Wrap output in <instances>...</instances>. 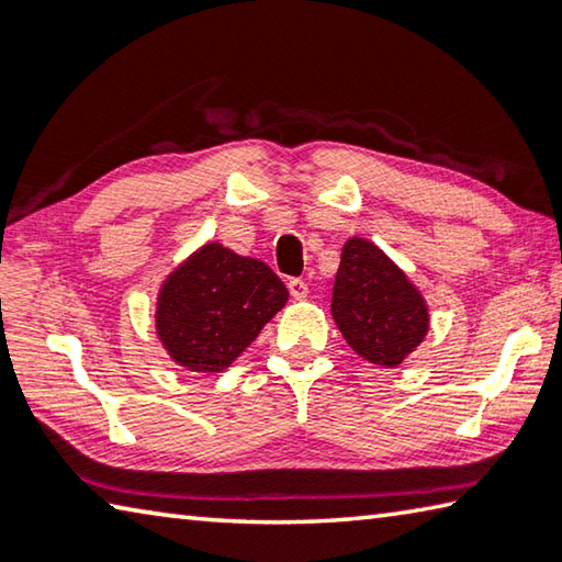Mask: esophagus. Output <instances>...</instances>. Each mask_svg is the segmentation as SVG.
Instances as JSON below:
<instances>
[{
	"label": "esophagus",
	"instance_id": "esophagus-1",
	"mask_svg": "<svg viewBox=\"0 0 562 562\" xmlns=\"http://www.w3.org/2000/svg\"><path fill=\"white\" fill-rule=\"evenodd\" d=\"M288 288H290V294H292L294 300H307L310 288H307V282H304V280L292 278V280L288 282Z\"/></svg>",
	"mask_w": 562,
	"mask_h": 562
}]
</instances>
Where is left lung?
Masks as SVG:
<instances>
[{
    "label": "left lung",
    "instance_id": "1",
    "mask_svg": "<svg viewBox=\"0 0 562 562\" xmlns=\"http://www.w3.org/2000/svg\"><path fill=\"white\" fill-rule=\"evenodd\" d=\"M341 337L369 364L394 369L429 331V304L408 274L367 237H349L331 292Z\"/></svg>",
    "mask_w": 562,
    "mask_h": 562
}]
</instances>
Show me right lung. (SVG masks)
I'll list each match as a JSON object with an SVG mask.
<instances>
[{"label": "right lung", "mask_w": 562, "mask_h": 562, "mask_svg": "<svg viewBox=\"0 0 562 562\" xmlns=\"http://www.w3.org/2000/svg\"><path fill=\"white\" fill-rule=\"evenodd\" d=\"M268 265L207 240L160 282L156 337L188 372L221 374L288 304Z\"/></svg>", "instance_id": "right-lung-1"}]
</instances>
